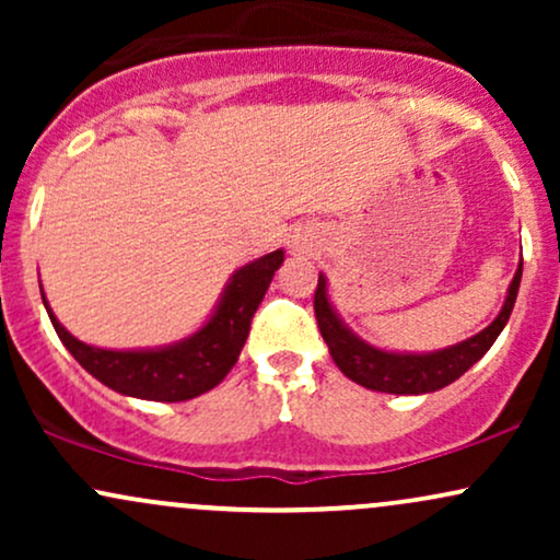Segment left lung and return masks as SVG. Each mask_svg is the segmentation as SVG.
Returning a JSON list of instances; mask_svg holds the SVG:
<instances>
[{
	"mask_svg": "<svg viewBox=\"0 0 560 560\" xmlns=\"http://www.w3.org/2000/svg\"><path fill=\"white\" fill-rule=\"evenodd\" d=\"M518 284H522V262L518 271L513 276L511 287H508V298L500 316L479 331L477 337L466 339V342L447 347V350L429 352V355H400V352H384L376 347L365 345L358 339L334 313L329 298H326V279L318 276L316 298H313V307H316V320L324 342L329 345V352L334 363L347 378L361 384L365 389L374 392H389V395H423V392H434L453 384L455 378L464 376L474 363L490 350L498 334L503 331L516 302Z\"/></svg>",
	"mask_w": 560,
	"mask_h": 560,
	"instance_id": "obj_1",
	"label": "left lung"
}]
</instances>
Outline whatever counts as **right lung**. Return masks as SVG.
Here are the masks:
<instances>
[{"label":"right lung","instance_id":"obj_1","mask_svg":"<svg viewBox=\"0 0 560 560\" xmlns=\"http://www.w3.org/2000/svg\"><path fill=\"white\" fill-rule=\"evenodd\" d=\"M281 262H284V253L276 249V253L262 255L249 266L240 268L223 292L213 318L195 337L163 347V350L118 352L83 345L73 334L62 329L44 294L42 300L47 305L57 337L68 347L70 355L105 387L120 392V395L139 397V400L182 402L221 384L234 369V363L240 361L255 311H258L262 294Z\"/></svg>","mask_w":560,"mask_h":560}]
</instances>
